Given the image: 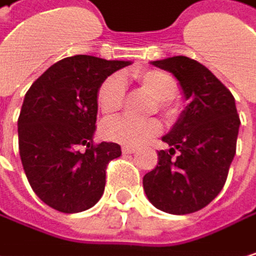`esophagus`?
Masks as SVG:
<instances>
[{
  "mask_svg": "<svg viewBox=\"0 0 256 256\" xmlns=\"http://www.w3.org/2000/svg\"><path fill=\"white\" fill-rule=\"evenodd\" d=\"M121 152H122V154H134L136 152V148H134V147H122Z\"/></svg>",
  "mask_w": 256,
  "mask_h": 256,
  "instance_id": "esophagus-1",
  "label": "esophagus"
}]
</instances>
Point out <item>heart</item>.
I'll list each match as a JSON object with an SVG mask.
<instances>
[{
    "mask_svg": "<svg viewBox=\"0 0 256 256\" xmlns=\"http://www.w3.org/2000/svg\"><path fill=\"white\" fill-rule=\"evenodd\" d=\"M130 78L156 98L158 112L171 121L177 116V106L174 98L178 96L180 85L178 80L168 72L159 68H144L136 70L130 74ZM126 98V85L120 74H109L104 78L96 92L97 108L104 118L115 116L124 104ZM162 130V126L156 118L152 120H130V118H116L109 120L102 126V134L108 141L126 146V147H136L141 146Z\"/></svg>",
    "mask_w": 256,
    "mask_h": 256,
    "instance_id": "1",
    "label": "heart"
}]
</instances>
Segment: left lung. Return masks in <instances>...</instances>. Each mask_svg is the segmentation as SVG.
Masks as SVG:
<instances>
[{
  "instance_id": "1",
  "label": "left lung",
  "mask_w": 256,
  "mask_h": 256,
  "mask_svg": "<svg viewBox=\"0 0 256 256\" xmlns=\"http://www.w3.org/2000/svg\"><path fill=\"white\" fill-rule=\"evenodd\" d=\"M171 72L189 100L174 129L162 140L170 150L144 176L150 202L171 214H189L208 206L222 190L236 154L240 118L231 91L201 62L189 56L153 61Z\"/></svg>"
}]
</instances>
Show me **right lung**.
<instances>
[{"mask_svg": "<svg viewBox=\"0 0 256 256\" xmlns=\"http://www.w3.org/2000/svg\"><path fill=\"white\" fill-rule=\"evenodd\" d=\"M129 64L67 56L26 91L18 118L19 154L30 186L46 206L79 213L102 198L108 164L121 156V148L114 142H92L96 92L104 78Z\"/></svg>", "mask_w": 256, "mask_h": 256, "instance_id": "add662e5", "label": "right lung"}]
</instances>
